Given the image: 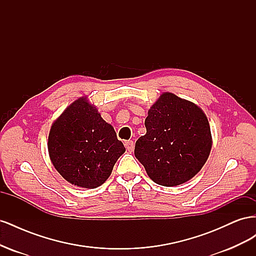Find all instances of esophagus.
<instances>
[{"mask_svg": "<svg viewBox=\"0 0 256 256\" xmlns=\"http://www.w3.org/2000/svg\"><path fill=\"white\" fill-rule=\"evenodd\" d=\"M125 147H126V150H127L129 152H131L134 150V142L131 141V140H129V141H126V142H125Z\"/></svg>", "mask_w": 256, "mask_h": 256, "instance_id": "esophagus-1", "label": "esophagus"}]
</instances>
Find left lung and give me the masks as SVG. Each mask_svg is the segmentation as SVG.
Segmentation results:
<instances>
[{"label":"left lung","mask_w":256,"mask_h":256,"mask_svg":"<svg viewBox=\"0 0 256 256\" xmlns=\"http://www.w3.org/2000/svg\"><path fill=\"white\" fill-rule=\"evenodd\" d=\"M134 156L150 180L164 187L187 182L203 168L212 150L210 126L204 111L189 100L166 92L145 120Z\"/></svg>","instance_id":"8db88e82"}]
</instances>
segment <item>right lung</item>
Masks as SVG:
<instances>
[{
    "label": "right lung",
    "mask_w": 256,
    "mask_h": 256,
    "mask_svg": "<svg viewBox=\"0 0 256 256\" xmlns=\"http://www.w3.org/2000/svg\"><path fill=\"white\" fill-rule=\"evenodd\" d=\"M48 152L53 166L64 180L76 187L94 189L109 178L126 148L96 106L83 96L53 122Z\"/></svg>",
    "instance_id": "obj_1"
}]
</instances>
